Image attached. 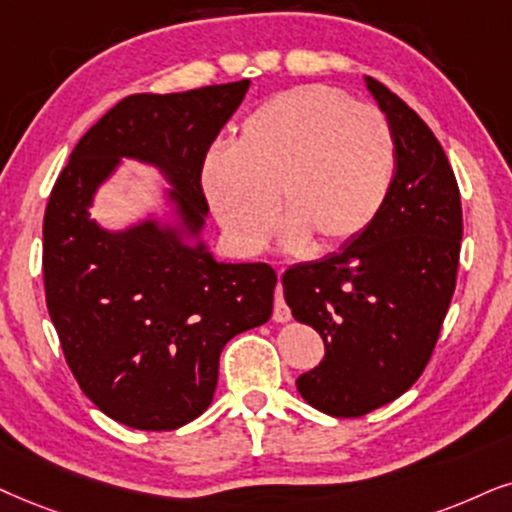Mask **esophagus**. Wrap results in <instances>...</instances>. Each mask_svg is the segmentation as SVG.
<instances>
[{
  "instance_id": "1",
  "label": "esophagus",
  "mask_w": 512,
  "mask_h": 512,
  "mask_svg": "<svg viewBox=\"0 0 512 512\" xmlns=\"http://www.w3.org/2000/svg\"><path fill=\"white\" fill-rule=\"evenodd\" d=\"M274 321H276V323H286V321H290V309H288V304H286V300H283V288H281V283H278V286H276V302H274Z\"/></svg>"
}]
</instances>
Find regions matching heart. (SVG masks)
I'll list each match as a JSON object with an SVG mask.
<instances>
[{
    "label": "heart",
    "instance_id": "1",
    "mask_svg": "<svg viewBox=\"0 0 512 512\" xmlns=\"http://www.w3.org/2000/svg\"><path fill=\"white\" fill-rule=\"evenodd\" d=\"M397 144L378 108L326 84L271 96L238 127L234 148L205 155L203 191L245 255L269 241L276 205L288 245L335 250L383 212Z\"/></svg>",
    "mask_w": 512,
    "mask_h": 512
}]
</instances>
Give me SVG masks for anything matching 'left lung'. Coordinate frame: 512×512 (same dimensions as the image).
Segmentation results:
<instances>
[{
	"mask_svg": "<svg viewBox=\"0 0 512 512\" xmlns=\"http://www.w3.org/2000/svg\"><path fill=\"white\" fill-rule=\"evenodd\" d=\"M366 84L397 144L390 198L359 238L281 278L295 319L326 345L297 390L335 418L390 404L425 371L454 297L463 238L461 191L442 144L383 82Z\"/></svg>",
	"mask_w": 512,
	"mask_h": 512,
	"instance_id": "1",
	"label": "left lung"
}]
</instances>
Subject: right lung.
<instances>
[{
    "label": "right lung",
    "instance_id": "1",
    "mask_svg": "<svg viewBox=\"0 0 512 512\" xmlns=\"http://www.w3.org/2000/svg\"><path fill=\"white\" fill-rule=\"evenodd\" d=\"M248 87L127 96L77 141L51 189L42 229L49 316L77 385L129 428L177 430L208 409L226 342L269 321L276 271L219 264L151 222L106 234L87 208L122 155L139 158L170 174L186 229L198 234L205 155Z\"/></svg>",
    "mask_w": 512,
    "mask_h": 512
}]
</instances>
